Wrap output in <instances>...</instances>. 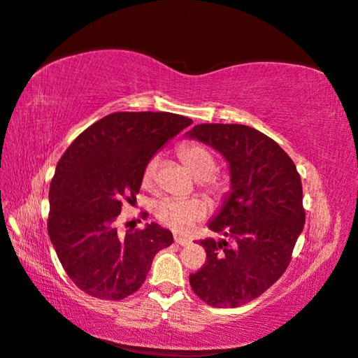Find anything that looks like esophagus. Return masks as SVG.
<instances>
[{
  "instance_id": "esophagus-1",
  "label": "esophagus",
  "mask_w": 358,
  "mask_h": 358,
  "mask_svg": "<svg viewBox=\"0 0 358 358\" xmlns=\"http://www.w3.org/2000/svg\"><path fill=\"white\" fill-rule=\"evenodd\" d=\"M173 240H175V243H177V245H180V246L191 245V240H187V238H185V237H180V235H175Z\"/></svg>"
}]
</instances>
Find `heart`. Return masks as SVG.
Masks as SVG:
<instances>
[{
    "label": "heart",
    "mask_w": 358,
    "mask_h": 358,
    "mask_svg": "<svg viewBox=\"0 0 358 358\" xmlns=\"http://www.w3.org/2000/svg\"><path fill=\"white\" fill-rule=\"evenodd\" d=\"M178 155L183 159L196 178H200V187L204 192L215 196H222L226 191V181L215 175L217 159L214 154L196 143H186L180 146ZM158 171V157L154 155L148 159L143 169V186L152 187L155 181V175ZM154 214L164 226L171 227L175 232H187L191 227L206 217L208 206L200 199H163L154 206Z\"/></svg>",
    "instance_id": "1"
}]
</instances>
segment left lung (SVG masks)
I'll list each match as a JSON object with an SVG mask.
<instances>
[{"label": "left lung", "instance_id": "8db88e82", "mask_svg": "<svg viewBox=\"0 0 358 358\" xmlns=\"http://www.w3.org/2000/svg\"><path fill=\"white\" fill-rule=\"evenodd\" d=\"M189 136L229 163L232 191L209 229L227 240H200L206 263L189 275L192 291L214 308H237L260 296L292 260L303 231L300 173L278 144L245 124H196Z\"/></svg>", "mask_w": 358, "mask_h": 358}]
</instances>
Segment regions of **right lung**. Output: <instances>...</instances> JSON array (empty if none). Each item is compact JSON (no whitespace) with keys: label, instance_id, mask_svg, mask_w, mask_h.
Masks as SVG:
<instances>
[{"label":"right lung","instance_id":"add662e5","mask_svg":"<svg viewBox=\"0 0 358 358\" xmlns=\"http://www.w3.org/2000/svg\"><path fill=\"white\" fill-rule=\"evenodd\" d=\"M192 120L171 112H115L81 132L57 164L48 232L58 260L81 291L123 300L138 291L155 254L172 245L157 223L118 231L123 201L140 192L144 164Z\"/></svg>","mask_w":358,"mask_h":358}]
</instances>
